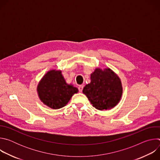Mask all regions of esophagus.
I'll return each instance as SVG.
<instances>
[{"label":"esophagus","instance_id":"34e87169","mask_svg":"<svg viewBox=\"0 0 160 160\" xmlns=\"http://www.w3.org/2000/svg\"><path fill=\"white\" fill-rule=\"evenodd\" d=\"M83 85H81L78 87V90H79V92H82V90H83Z\"/></svg>","mask_w":160,"mask_h":160}]
</instances>
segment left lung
<instances>
[{"mask_svg": "<svg viewBox=\"0 0 160 160\" xmlns=\"http://www.w3.org/2000/svg\"><path fill=\"white\" fill-rule=\"evenodd\" d=\"M90 83L86 85L83 93L92 106L99 110L115 107L121 99L123 88L118 75L110 68H96L90 75Z\"/></svg>", "mask_w": 160, "mask_h": 160, "instance_id": "obj_1", "label": "left lung"}]
</instances>
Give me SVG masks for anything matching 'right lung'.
I'll use <instances>...</instances> for the list:
<instances>
[{"instance_id":"right-lung-1","label":"right lung","mask_w":160,"mask_h":160,"mask_svg":"<svg viewBox=\"0 0 160 160\" xmlns=\"http://www.w3.org/2000/svg\"><path fill=\"white\" fill-rule=\"evenodd\" d=\"M41 101L49 108L57 109L66 106L78 90L66 83L60 70H52L45 74L37 86Z\"/></svg>"}]
</instances>
